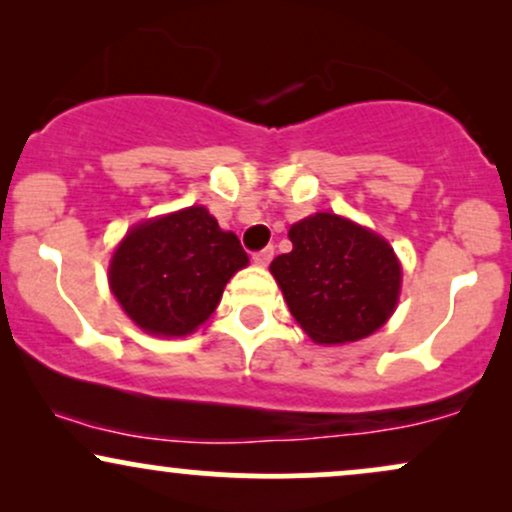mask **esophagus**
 Segmentation results:
<instances>
[{"mask_svg":"<svg viewBox=\"0 0 512 512\" xmlns=\"http://www.w3.org/2000/svg\"><path fill=\"white\" fill-rule=\"evenodd\" d=\"M272 257H274V248H264L252 255V262H255L257 267H267V264L272 262Z\"/></svg>","mask_w":512,"mask_h":512,"instance_id":"obj_1","label":"esophagus"}]
</instances>
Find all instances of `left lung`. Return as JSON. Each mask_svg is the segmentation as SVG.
Segmentation results:
<instances>
[{
    "mask_svg": "<svg viewBox=\"0 0 512 512\" xmlns=\"http://www.w3.org/2000/svg\"><path fill=\"white\" fill-rule=\"evenodd\" d=\"M293 250L269 264L293 320L320 346L361 342L397 310L402 262L373 228L315 211L289 228Z\"/></svg>",
    "mask_w": 512,
    "mask_h": 512,
    "instance_id": "left-lung-1",
    "label": "left lung"
}]
</instances>
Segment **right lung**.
Returning a JSON list of instances; mask_svg holds the SVG:
<instances>
[{
    "label": "right lung",
    "instance_id": "obj_1",
    "mask_svg": "<svg viewBox=\"0 0 512 512\" xmlns=\"http://www.w3.org/2000/svg\"><path fill=\"white\" fill-rule=\"evenodd\" d=\"M248 264L236 233L192 204L134 223L110 255L108 286L142 332L187 337L209 320L228 281Z\"/></svg>",
    "mask_w": 512,
    "mask_h": 512
}]
</instances>
